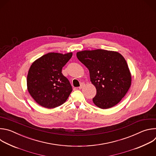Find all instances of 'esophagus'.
I'll list each match as a JSON object with an SVG mask.
<instances>
[{"mask_svg":"<svg viewBox=\"0 0 156 156\" xmlns=\"http://www.w3.org/2000/svg\"><path fill=\"white\" fill-rule=\"evenodd\" d=\"M84 86H85V84H84V83H81V84H80V87H78V89H79V90H81V88H83Z\"/></svg>","mask_w":156,"mask_h":156,"instance_id":"1","label":"esophagus"}]
</instances>
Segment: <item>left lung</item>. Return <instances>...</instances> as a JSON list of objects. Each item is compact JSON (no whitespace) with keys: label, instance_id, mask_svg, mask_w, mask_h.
I'll return each instance as SVG.
<instances>
[{"label":"left lung","instance_id":"obj_1","mask_svg":"<svg viewBox=\"0 0 156 156\" xmlns=\"http://www.w3.org/2000/svg\"><path fill=\"white\" fill-rule=\"evenodd\" d=\"M76 56L90 71L91 81L96 88L94 104L102 109L117 105L128 92L131 83L124 57L117 52L102 49L78 52Z\"/></svg>","mask_w":156,"mask_h":156}]
</instances>
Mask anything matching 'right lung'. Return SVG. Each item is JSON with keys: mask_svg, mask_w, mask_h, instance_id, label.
I'll use <instances>...</instances> for the list:
<instances>
[{"mask_svg": "<svg viewBox=\"0 0 156 156\" xmlns=\"http://www.w3.org/2000/svg\"><path fill=\"white\" fill-rule=\"evenodd\" d=\"M72 54L48 53L31 65L27 76L28 90L40 105L55 108L63 104L69 97L72 87L62 73V69Z\"/></svg>", "mask_w": 156, "mask_h": 156, "instance_id": "1", "label": "right lung"}]
</instances>
